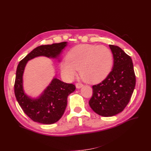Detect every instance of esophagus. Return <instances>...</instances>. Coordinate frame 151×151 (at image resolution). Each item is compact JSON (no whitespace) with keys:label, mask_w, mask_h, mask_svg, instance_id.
<instances>
[{"label":"esophagus","mask_w":151,"mask_h":151,"mask_svg":"<svg viewBox=\"0 0 151 151\" xmlns=\"http://www.w3.org/2000/svg\"><path fill=\"white\" fill-rule=\"evenodd\" d=\"M83 86V84H82V83H80V82H78V83H76V88H82Z\"/></svg>","instance_id":"obj_1"}]
</instances>
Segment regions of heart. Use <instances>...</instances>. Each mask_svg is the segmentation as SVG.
<instances>
[{"label": "heart", "mask_w": 151, "mask_h": 151, "mask_svg": "<svg viewBox=\"0 0 151 151\" xmlns=\"http://www.w3.org/2000/svg\"><path fill=\"white\" fill-rule=\"evenodd\" d=\"M67 61L62 65V72L66 78L72 79L79 69L86 81L99 82L107 77L114 64L110 49L97 45H81L70 50Z\"/></svg>", "instance_id": "heart-1"}]
</instances>
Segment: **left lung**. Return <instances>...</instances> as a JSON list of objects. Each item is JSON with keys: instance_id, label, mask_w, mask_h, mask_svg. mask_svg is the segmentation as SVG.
Wrapping results in <instances>:
<instances>
[{"instance_id": "left-lung-1", "label": "left lung", "mask_w": 151, "mask_h": 151, "mask_svg": "<svg viewBox=\"0 0 151 151\" xmlns=\"http://www.w3.org/2000/svg\"><path fill=\"white\" fill-rule=\"evenodd\" d=\"M114 56V67L103 81L93 85L89 104L96 114L114 116L123 111L136 86L132 60L118 46L109 45Z\"/></svg>"}]
</instances>
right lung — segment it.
<instances>
[{
  "label": "right lung",
  "mask_w": 151,
  "mask_h": 151,
  "mask_svg": "<svg viewBox=\"0 0 151 151\" xmlns=\"http://www.w3.org/2000/svg\"><path fill=\"white\" fill-rule=\"evenodd\" d=\"M66 45V42H61L37 47L18 64L14 84L15 97L24 114L35 122L50 124L58 121L65 111L67 97L75 90L76 87L55 78L39 98L32 99L24 94L22 88L24 67L28 60L37 56L57 58Z\"/></svg>",
  "instance_id": "add662e5"
}]
</instances>
